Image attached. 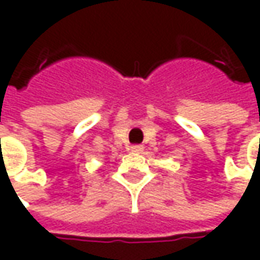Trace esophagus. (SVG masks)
<instances>
[{
	"mask_svg": "<svg viewBox=\"0 0 260 260\" xmlns=\"http://www.w3.org/2000/svg\"><path fill=\"white\" fill-rule=\"evenodd\" d=\"M130 150H132V152H135V153H142V152H143V146H140V145L132 146V147H130Z\"/></svg>",
	"mask_w": 260,
	"mask_h": 260,
	"instance_id": "1",
	"label": "esophagus"
}]
</instances>
